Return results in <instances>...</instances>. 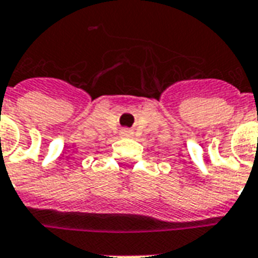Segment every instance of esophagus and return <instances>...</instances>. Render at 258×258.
I'll use <instances>...</instances> for the list:
<instances>
[{
    "instance_id": "obj_1",
    "label": "esophagus",
    "mask_w": 258,
    "mask_h": 258,
    "mask_svg": "<svg viewBox=\"0 0 258 258\" xmlns=\"http://www.w3.org/2000/svg\"><path fill=\"white\" fill-rule=\"evenodd\" d=\"M121 133L123 136H132V135H133V132H132V129H129V127H123Z\"/></svg>"
}]
</instances>
